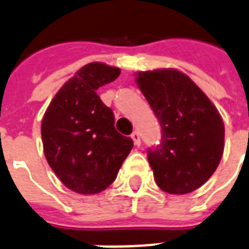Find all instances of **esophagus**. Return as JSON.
<instances>
[{"instance_id":"esophagus-1","label":"esophagus","mask_w":249,"mask_h":249,"mask_svg":"<svg viewBox=\"0 0 249 249\" xmlns=\"http://www.w3.org/2000/svg\"><path fill=\"white\" fill-rule=\"evenodd\" d=\"M130 137H132L133 142H134V145L136 146L141 145V138H140V134H138V132H133L132 134H130Z\"/></svg>"}]
</instances>
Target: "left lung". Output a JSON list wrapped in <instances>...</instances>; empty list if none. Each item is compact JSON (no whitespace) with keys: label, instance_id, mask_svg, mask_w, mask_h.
Segmentation results:
<instances>
[{"label":"left lung","instance_id":"1","mask_svg":"<svg viewBox=\"0 0 249 249\" xmlns=\"http://www.w3.org/2000/svg\"><path fill=\"white\" fill-rule=\"evenodd\" d=\"M162 128V142L147 151L155 183L170 195H187L217 170L225 149V125L204 91L176 69L136 74Z\"/></svg>","mask_w":249,"mask_h":249}]
</instances>
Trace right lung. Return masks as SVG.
I'll list each match as a JSON object with an SVG mask.
<instances>
[{"label": "right lung", "mask_w": 249, "mask_h": 249, "mask_svg": "<svg viewBox=\"0 0 249 249\" xmlns=\"http://www.w3.org/2000/svg\"><path fill=\"white\" fill-rule=\"evenodd\" d=\"M120 69L90 62L57 91L41 120L47 162L70 191L96 195L116 179L133 147L115 129V116L96 94Z\"/></svg>", "instance_id": "obj_1"}]
</instances>
